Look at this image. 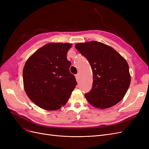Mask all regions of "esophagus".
I'll return each mask as SVG.
<instances>
[{"mask_svg":"<svg viewBox=\"0 0 149 149\" xmlns=\"http://www.w3.org/2000/svg\"><path fill=\"white\" fill-rule=\"evenodd\" d=\"M75 77H76V81H78L79 80V77H80L79 74V73L76 74L75 75Z\"/></svg>","mask_w":149,"mask_h":149,"instance_id":"34e87169","label":"esophagus"}]
</instances>
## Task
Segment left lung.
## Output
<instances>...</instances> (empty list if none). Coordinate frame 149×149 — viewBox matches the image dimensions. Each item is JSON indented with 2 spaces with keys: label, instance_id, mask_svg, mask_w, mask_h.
I'll list each match as a JSON object with an SVG mask.
<instances>
[{
  "label": "left lung",
  "instance_id": "obj_1",
  "mask_svg": "<svg viewBox=\"0 0 149 149\" xmlns=\"http://www.w3.org/2000/svg\"><path fill=\"white\" fill-rule=\"evenodd\" d=\"M76 49L93 71V87L85 97L91 106L106 109L123 100L130 83L127 62L110 46L96 41L79 43Z\"/></svg>",
  "mask_w": 149,
  "mask_h": 149
}]
</instances>
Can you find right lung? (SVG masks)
<instances>
[{
  "label": "right lung",
  "mask_w": 149,
  "mask_h": 149,
  "mask_svg": "<svg viewBox=\"0 0 149 149\" xmlns=\"http://www.w3.org/2000/svg\"><path fill=\"white\" fill-rule=\"evenodd\" d=\"M72 45L49 43L26 60L23 70L25 91L36 105L48 111L65 106L77 84L66 55Z\"/></svg>",
  "instance_id": "obj_1"
}]
</instances>
